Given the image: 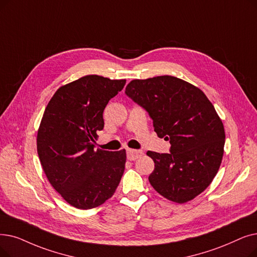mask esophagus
<instances>
[{
  "mask_svg": "<svg viewBox=\"0 0 257 257\" xmlns=\"http://www.w3.org/2000/svg\"><path fill=\"white\" fill-rule=\"evenodd\" d=\"M143 154L142 151L140 150H135V149H127V159L129 161H136L139 159L140 156Z\"/></svg>",
  "mask_w": 257,
  "mask_h": 257,
  "instance_id": "34e87169",
  "label": "esophagus"
}]
</instances>
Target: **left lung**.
Returning a JSON list of instances; mask_svg holds the SVG:
<instances>
[{
	"instance_id": "left-lung-1",
	"label": "left lung",
	"mask_w": 257,
	"mask_h": 257,
	"mask_svg": "<svg viewBox=\"0 0 257 257\" xmlns=\"http://www.w3.org/2000/svg\"><path fill=\"white\" fill-rule=\"evenodd\" d=\"M125 93L149 113L170 153L148 151L154 162L151 186L171 202L184 204L202 193L222 160L225 129L199 88L171 75L133 80Z\"/></svg>"
}]
</instances>
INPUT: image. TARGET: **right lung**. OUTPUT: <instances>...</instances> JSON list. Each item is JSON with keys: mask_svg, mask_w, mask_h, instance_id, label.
I'll return each mask as SVG.
<instances>
[{"mask_svg": "<svg viewBox=\"0 0 257 257\" xmlns=\"http://www.w3.org/2000/svg\"><path fill=\"white\" fill-rule=\"evenodd\" d=\"M126 84L86 75L60 87L41 120L37 148L49 183L69 205L82 210L112 196L125 170L126 150H94L108 102Z\"/></svg>", "mask_w": 257, "mask_h": 257, "instance_id": "right-lung-1", "label": "right lung"}]
</instances>
